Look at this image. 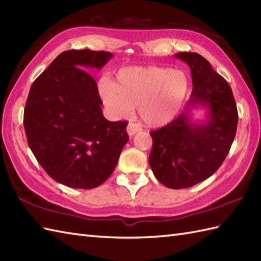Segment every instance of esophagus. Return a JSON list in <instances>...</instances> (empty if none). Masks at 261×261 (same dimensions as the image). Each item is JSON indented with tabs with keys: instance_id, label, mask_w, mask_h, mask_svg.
Returning a JSON list of instances; mask_svg holds the SVG:
<instances>
[{
	"instance_id": "obj_1",
	"label": "esophagus",
	"mask_w": 261,
	"mask_h": 261,
	"mask_svg": "<svg viewBox=\"0 0 261 261\" xmlns=\"http://www.w3.org/2000/svg\"><path fill=\"white\" fill-rule=\"evenodd\" d=\"M140 130H141L140 126H139L136 123H133V122H130L128 124V126H126V132H128L129 136H133V135H135V133L139 132Z\"/></svg>"
}]
</instances>
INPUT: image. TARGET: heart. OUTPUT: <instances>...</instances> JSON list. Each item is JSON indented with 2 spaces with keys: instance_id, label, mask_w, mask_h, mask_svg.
<instances>
[{
  "instance_id": "1",
  "label": "heart",
  "mask_w": 261,
  "mask_h": 261,
  "mask_svg": "<svg viewBox=\"0 0 261 261\" xmlns=\"http://www.w3.org/2000/svg\"><path fill=\"white\" fill-rule=\"evenodd\" d=\"M189 89L184 71L162 66H129L117 72L116 81L102 77L101 99L114 117L128 116L137 107L139 117L149 126L170 122L182 108Z\"/></svg>"
}]
</instances>
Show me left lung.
Listing matches in <instances>:
<instances>
[{"label":"left lung","instance_id":"8db88e82","mask_svg":"<svg viewBox=\"0 0 261 261\" xmlns=\"http://www.w3.org/2000/svg\"><path fill=\"white\" fill-rule=\"evenodd\" d=\"M174 57L190 66L193 89L179 117L150 132L149 165L159 182L184 189L208 179L225 161L237 131L238 111L231 88L203 57L195 52ZM197 105L208 108L207 123L191 121L190 112Z\"/></svg>","mask_w":261,"mask_h":261}]
</instances>
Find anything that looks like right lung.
Masks as SVG:
<instances>
[{
  "mask_svg": "<svg viewBox=\"0 0 261 261\" xmlns=\"http://www.w3.org/2000/svg\"><path fill=\"white\" fill-rule=\"evenodd\" d=\"M110 52L64 51L35 79L24 109L30 149L52 179L75 189L99 187L112 174L124 144L126 121H108L88 68L100 70Z\"/></svg>",
  "mask_w": 261,
  "mask_h": 261,
  "instance_id": "right-lung-1",
  "label": "right lung"
}]
</instances>
